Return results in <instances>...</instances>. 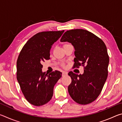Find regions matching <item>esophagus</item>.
Masks as SVG:
<instances>
[{"label":"esophagus","instance_id":"34e87169","mask_svg":"<svg viewBox=\"0 0 122 122\" xmlns=\"http://www.w3.org/2000/svg\"><path fill=\"white\" fill-rule=\"evenodd\" d=\"M67 74H68V73H67V72H65V71H63L62 72V76H65V75H67Z\"/></svg>","mask_w":122,"mask_h":122}]
</instances>
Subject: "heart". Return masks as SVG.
I'll use <instances>...</instances> for the list:
<instances>
[{
    "mask_svg": "<svg viewBox=\"0 0 122 122\" xmlns=\"http://www.w3.org/2000/svg\"><path fill=\"white\" fill-rule=\"evenodd\" d=\"M66 45H67V44H66Z\"/></svg>",
    "mask_w": 122,
    "mask_h": 122,
    "instance_id": "b5f03b06",
    "label": "heart"
}]
</instances>
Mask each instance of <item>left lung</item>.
I'll use <instances>...</instances> for the list:
<instances>
[{"label": "left lung", "mask_w": 122, "mask_h": 122, "mask_svg": "<svg viewBox=\"0 0 122 122\" xmlns=\"http://www.w3.org/2000/svg\"><path fill=\"white\" fill-rule=\"evenodd\" d=\"M60 41L71 43L75 48L74 68L84 67L82 75L69 72L71 78L68 88L70 96L80 104L94 102L108 77L109 57L106 45L95 35L82 29L67 30Z\"/></svg>", "instance_id": "left-lung-1"}]
</instances>
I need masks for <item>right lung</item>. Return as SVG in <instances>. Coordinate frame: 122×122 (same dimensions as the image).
<instances>
[{
    "mask_svg": "<svg viewBox=\"0 0 122 122\" xmlns=\"http://www.w3.org/2000/svg\"><path fill=\"white\" fill-rule=\"evenodd\" d=\"M65 30L38 33L27 41L16 62V78L25 97L35 106H41L52 98L55 84L62 73L42 71V63L50 59L51 46Z\"/></svg>",
    "mask_w": 122,
    "mask_h": 122,
    "instance_id": "obj_1",
    "label": "right lung"
}]
</instances>
